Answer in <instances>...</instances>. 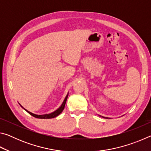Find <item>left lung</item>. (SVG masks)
<instances>
[{"instance_id":"1","label":"left lung","mask_w":151,"mask_h":151,"mask_svg":"<svg viewBox=\"0 0 151 151\" xmlns=\"http://www.w3.org/2000/svg\"><path fill=\"white\" fill-rule=\"evenodd\" d=\"M99 116H101V115H99ZM102 117H103V118H105V119H109L108 117H104V116H102Z\"/></svg>"}]
</instances>
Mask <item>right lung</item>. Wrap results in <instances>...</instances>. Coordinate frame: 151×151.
Masks as SVG:
<instances>
[{
	"instance_id": "add662e5",
	"label": "right lung",
	"mask_w": 151,
	"mask_h": 151,
	"mask_svg": "<svg viewBox=\"0 0 151 151\" xmlns=\"http://www.w3.org/2000/svg\"><path fill=\"white\" fill-rule=\"evenodd\" d=\"M68 93L66 94V96L65 97V100H64L63 103H62V104H61L60 106L58 108L57 110H56L55 111L51 112V113H49V114H34V113H32V112H29V111H27V109H25L24 108H23L21 105H20V106L22 107V108H23L25 111H26L28 113H29L30 115H32V116L35 117V118H37V119H52V118H55V117L57 116L58 115H59V114L61 113V112H63V111L64 110V109H65V104H66V100H67V98H68Z\"/></svg>"
}]
</instances>
